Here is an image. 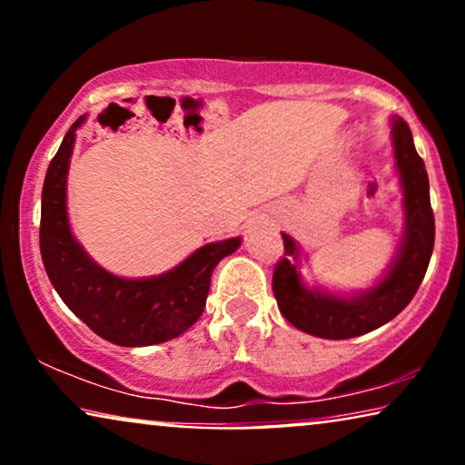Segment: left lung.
<instances>
[{
  "label": "left lung",
  "mask_w": 465,
  "mask_h": 465,
  "mask_svg": "<svg viewBox=\"0 0 465 465\" xmlns=\"http://www.w3.org/2000/svg\"><path fill=\"white\" fill-rule=\"evenodd\" d=\"M391 142L402 186L404 234L398 253L372 288L339 296L307 288L301 277V247L282 232L285 253L272 272V294L279 311L292 326L320 339L342 341L372 332L391 322L417 294L431 252H434V212L430 205V180L423 158L417 154L412 133L402 118H391Z\"/></svg>",
  "instance_id": "1"
}]
</instances>
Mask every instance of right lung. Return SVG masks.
<instances>
[{
	"label": "right lung",
	"instance_id": "obj_1",
	"mask_svg": "<svg viewBox=\"0 0 465 465\" xmlns=\"http://www.w3.org/2000/svg\"><path fill=\"white\" fill-rule=\"evenodd\" d=\"M86 114L69 126L48 164L42 188L40 252L56 294L94 334L120 347H145L171 341L199 320L212 272L241 245V237L215 241L163 275L126 279L107 272L75 241L67 218V171L75 131Z\"/></svg>",
	"mask_w": 465,
	"mask_h": 465
}]
</instances>
